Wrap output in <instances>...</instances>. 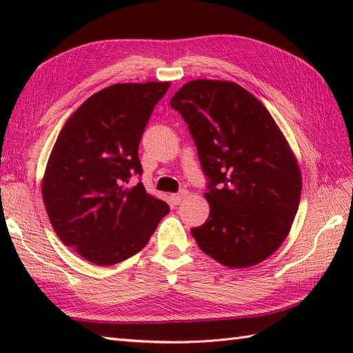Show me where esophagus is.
I'll use <instances>...</instances> for the list:
<instances>
[{"label":"esophagus","instance_id":"34e87169","mask_svg":"<svg viewBox=\"0 0 353 353\" xmlns=\"http://www.w3.org/2000/svg\"><path fill=\"white\" fill-rule=\"evenodd\" d=\"M186 196H188V191H186V190H182V191H179L177 194H172L171 199H172V201H174L176 205H179V203H181V201H182Z\"/></svg>","mask_w":353,"mask_h":353}]
</instances>
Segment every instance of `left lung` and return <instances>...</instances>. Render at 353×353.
<instances>
[{
	"label": "left lung",
	"mask_w": 353,
	"mask_h": 353,
	"mask_svg": "<svg viewBox=\"0 0 353 353\" xmlns=\"http://www.w3.org/2000/svg\"><path fill=\"white\" fill-rule=\"evenodd\" d=\"M208 179V220L191 234L230 268L256 265L279 249L301 201L302 174L273 117L234 81L192 80L172 97Z\"/></svg>",
	"instance_id": "1"
}]
</instances>
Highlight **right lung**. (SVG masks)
Returning <instances> with one entry per match:
<instances>
[{
    "instance_id": "1",
    "label": "right lung",
    "mask_w": 353,
    "mask_h": 353,
    "mask_svg": "<svg viewBox=\"0 0 353 353\" xmlns=\"http://www.w3.org/2000/svg\"><path fill=\"white\" fill-rule=\"evenodd\" d=\"M170 81L118 83L68 118L51 150L42 199L61 241L97 265H114L145 247L165 201L147 194L139 141Z\"/></svg>"
}]
</instances>
